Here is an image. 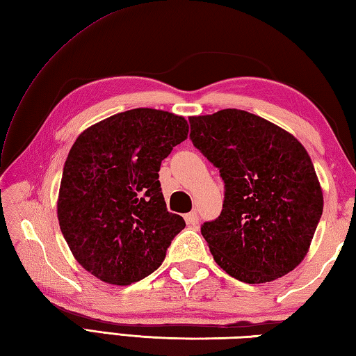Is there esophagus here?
<instances>
[{"instance_id": "esophagus-1", "label": "esophagus", "mask_w": 356, "mask_h": 356, "mask_svg": "<svg viewBox=\"0 0 356 356\" xmlns=\"http://www.w3.org/2000/svg\"><path fill=\"white\" fill-rule=\"evenodd\" d=\"M186 223H187V226H191V227H193V226H197L198 225V221H200V218H198V213L193 211V212H189V213H186Z\"/></svg>"}]
</instances>
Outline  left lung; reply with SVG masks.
I'll return each mask as SVG.
<instances>
[{"label": "left lung", "instance_id": "1", "mask_svg": "<svg viewBox=\"0 0 356 356\" xmlns=\"http://www.w3.org/2000/svg\"><path fill=\"white\" fill-rule=\"evenodd\" d=\"M189 122L193 145L225 181L221 213L201 225L213 260L246 284L293 271L308 252L324 207L304 145L243 110L192 116Z\"/></svg>", "mask_w": 356, "mask_h": 356}]
</instances>
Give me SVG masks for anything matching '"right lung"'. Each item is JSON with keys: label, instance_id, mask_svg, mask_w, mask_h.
Masks as SVG:
<instances>
[{"label": "right lung", "instance_id": "1", "mask_svg": "<svg viewBox=\"0 0 356 356\" xmlns=\"http://www.w3.org/2000/svg\"><path fill=\"white\" fill-rule=\"evenodd\" d=\"M187 133L183 116L135 108L91 125L72 144L57 217L72 256L92 276L130 285L163 264L186 223L167 211L158 172Z\"/></svg>", "mask_w": 356, "mask_h": 356}]
</instances>
